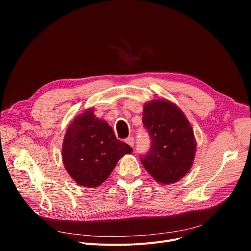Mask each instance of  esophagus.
<instances>
[{
	"label": "esophagus",
	"instance_id": "esophagus-1",
	"mask_svg": "<svg viewBox=\"0 0 251 251\" xmlns=\"http://www.w3.org/2000/svg\"><path fill=\"white\" fill-rule=\"evenodd\" d=\"M125 142L128 144L130 147H133L134 146V138L132 136H129L125 139Z\"/></svg>",
	"mask_w": 251,
	"mask_h": 251
}]
</instances>
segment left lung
Masks as SVG:
<instances>
[{"label": "left lung", "mask_w": 251, "mask_h": 251, "mask_svg": "<svg viewBox=\"0 0 251 251\" xmlns=\"http://www.w3.org/2000/svg\"><path fill=\"white\" fill-rule=\"evenodd\" d=\"M142 122L151 141L150 151L140 157L143 167L159 183L179 181L188 173L196 152L186 116L170 100H154L144 104Z\"/></svg>", "instance_id": "1"}]
</instances>
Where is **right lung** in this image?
Instances as JSON below:
<instances>
[{"instance_id": "1", "label": "right lung", "mask_w": 251, "mask_h": 251, "mask_svg": "<svg viewBox=\"0 0 251 251\" xmlns=\"http://www.w3.org/2000/svg\"><path fill=\"white\" fill-rule=\"evenodd\" d=\"M132 152L116 138L113 128L88 109L69 125L63 141L65 169L80 186L95 188L107 180L118 161Z\"/></svg>"}]
</instances>
